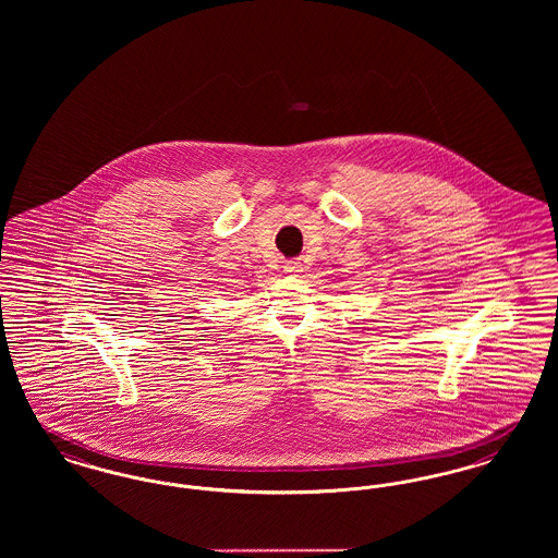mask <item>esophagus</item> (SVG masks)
<instances>
[{"label":"esophagus","mask_w":558,"mask_h":558,"mask_svg":"<svg viewBox=\"0 0 558 558\" xmlns=\"http://www.w3.org/2000/svg\"><path fill=\"white\" fill-rule=\"evenodd\" d=\"M286 272H290V275H298V272H302L304 270V265L300 263V260H290V263H286Z\"/></svg>","instance_id":"obj_1"}]
</instances>
